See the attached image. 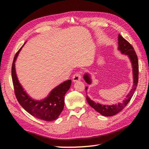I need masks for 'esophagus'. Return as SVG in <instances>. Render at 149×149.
<instances>
[{"label":"esophagus","mask_w":149,"mask_h":149,"mask_svg":"<svg viewBox=\"0 0 149 149\" xmlns=\"http://www.w3.org/2000/svg\"><path fill=\"white\" fill-rule=\"evenodd\" d=\"M73 81L74 82L79 81L81 79V72H77L73 75Z\"/></svg>","instance_id":"34e87169"}]
</instances>
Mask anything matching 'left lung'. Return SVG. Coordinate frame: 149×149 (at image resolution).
Here are the masks:
<instances>
[{
    "label": "left lung",
    "instance_id": "1",
    "mask_svg": "<svg viewBox=\"0 0 149 149\" xmlns=\"http://www.w3.org/2000/svg\"><path fill=\"white\" fill-rule=\"evenodd\" d=\"M118 50H120L122 54L127 55L129 59L131 60L132 66V73H133V86L132 88L129 91L128 95L126 96V99L123 101L122 103H118L117 104H113V105H103L99 103H96L94 101L91 100L89 97L86 95V100L89 105L92 107L93 108L96 110L98 113L105 116H111L116 115L118 113L120 112L127 105V104L131 100V98L133 95L134 91L136 89L137 84L138 83V59L135 50L130 43L127 40L123 38L118 34ZM84 79L85 81L88 84H90L91 83V80L90 78V75L88 74H85L84 75ZM88 87H86L85 90L86 91Z\"/></svg>",
    "mask_w": 149,
    "mask_h": 149
}]
</instances>
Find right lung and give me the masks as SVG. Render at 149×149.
I'll return each instance as SVG.
<instances>
[{
    "mask_svg": "<svg viewBox=\"0 0 149 149\" xmlns=\"http://www.w3.org/2000/svg\"><path fill=\"white\" fill-rule=\"evenodd\" d=\"M22 47L16 53L11 68L12 80L16 98L22 107L32 116L47 122L54 121L58 118L64 108V97L70 88L72 81H66L54 88L45 99L41 100L32 99L24 90L16 74L15 63Z\"/></svg>",
    "mask_w": 149,
    "mask_h": 149,
    "instance_id": "obj_1",
    "label": "right lung"
}]
</instances>
